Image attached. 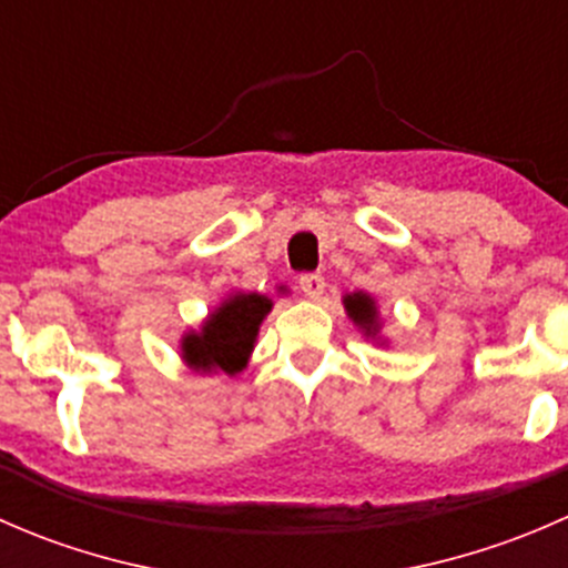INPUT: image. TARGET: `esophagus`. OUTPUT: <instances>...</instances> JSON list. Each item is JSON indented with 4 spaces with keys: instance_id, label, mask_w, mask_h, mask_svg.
<instances>
[{
    "instance_id": "34e87169",
    "label": "esophagus",
    "mask_w": 568,
    "mask_h": 568,
    "mask_svg": "<svg viewBox=\"0 0 568 568\" xmlns=\"http://www.w3.org/2000/svg\"><path fill=\"white\" fill-rule=\"evenodd\" d=\"M300 288H302V294L307 296V300H318V296L324 294L326 283H324V277H321V274H302Z\"/></svg>"
}]
</instances>
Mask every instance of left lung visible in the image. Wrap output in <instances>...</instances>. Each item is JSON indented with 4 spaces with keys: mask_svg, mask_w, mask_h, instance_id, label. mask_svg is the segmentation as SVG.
Instances as JSON below:
<instances>
[{
    "mask_svg": "<svg viewBox=\"0 0 568 568\" xmlns=\"http://www.w3.org/2000/svg\"><path fill=\"white\" fill-rule=\"evenodd\" d=\"M343 307H346V316L352 318V324L363 332L368 341L387 346V341L382 337V316L379 305H376L374 296L368 291H352V294H343Z\"/></svg>",
    "mask_w": 568,
    "mask_h": 568,
    "instance_id": "obj_1",
    "label": "left lung"
}]
</instances>
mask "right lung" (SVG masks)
<instances>
[{
  "label": "right lung",
  "instance_id": "1",
  "mask_svg": "<svg viewBox=\"0 0 568 568\" xmlns=\"http://www.w3.org/2000/svg\"><path fill=\"white\" fill-rule=\"evenodd\" d=\"M285 294V285H280ZM274 302L257 291L227 294L197 329H186L181 337V359L194 374L239 376L250 365L263 318L272 313Z\"/></svg>",
  "mask_w": 568,
  "mask_h": 568
}]
</instances>
